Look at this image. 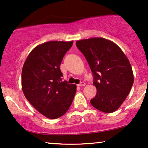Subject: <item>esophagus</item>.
Returning a JSON list of instances; mask_svg holds the SVG:
<instances>
[{
    "instance_id": "esophagus-1",
    "label": "esophagus",
    "mask_w": 148,
    "mask_h": 148,
    "mask_svg": "<svg viewBox=\"0 0 148 148\" xmlns=\"http://www.w3.org/2000/svg\"><path fill=\"white\" fill-rule=\"evenodd\" d=\"M85 85H86V83L84 82H82L78 84V86H84Z\"/></svg>"
}]
</instances>
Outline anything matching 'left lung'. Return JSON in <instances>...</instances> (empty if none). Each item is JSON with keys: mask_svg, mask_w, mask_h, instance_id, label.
<instances>
[{"mask_svg": "<svg viewBox=\"0 0 148 148\" xmlns=\"http://www.w3.org/2000/svg\"><path fill=\"white\" fill-rule=\"evenodd\" d=\"M76 46L86 58L94 76L97 92L90 100L91 105L104 113L115 111L134 84L128 58L115 43L101 37L77 41Z\"/></svg>", "mask_w": 148, "mask_h": 148, "instance_id": "8db88e82", "label": "left lung"}]
</instances>
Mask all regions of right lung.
Here are the masks:
<instances>
[{"instance_id": "add662e5", "label": "right lung", "mask_w": 148, "mask_h": 148, "mask_svg": "<svg viewBox=\"0 0 148 148\" xmlns=\"http://www.w3.org/2000/svg\"><path fill=\"white\" fill-rule=\"evenodd\" d=\"M73 41H48L35 47L22 69L21 84L25 97L47 118L64 115L71 105L76 86L62 81L60 66Z\"/></svg>"}]
</instances>
